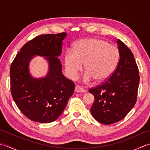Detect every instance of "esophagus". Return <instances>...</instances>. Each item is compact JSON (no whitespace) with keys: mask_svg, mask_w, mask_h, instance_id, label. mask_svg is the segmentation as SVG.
<instances>
[{"mask_svg":"<svg viewBox=\"0 0 150 150\" xmlns=\"http://www.w3.org/2000/svg\"><path fill=\"white\" fill-rule=\"evenodd\" d=\"M75 91L77 92V93H83V92H85V90L84 88L79 86H76L75 88Z\"/></svg>","mask_w":150,"mask_h":150,"instance_id":"esophagus-1","label":"esophagus"}]
</instances>
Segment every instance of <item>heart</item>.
Listing matches in <instances>:
<instances>
[{
  "mask_svg": "<svg viewBox=\"0 0 150 150\" xmlns=\"http://www.w3.org/2000/svg\"><path fill=\"white\" fill-rule=\"evenodd\" d=\"M120 59L118 47L106 40L86 38L78 40L65 54L64 64L67 73L75 79L84 64L86 81L95 79L97 82L107 81L117 68Z\"/></svg>",
  "mask_w": 150,
  "mask_h": 150,
  "instance_id": "1",
  "label": "heart"
}]
</instances>
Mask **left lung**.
I'll use <instances>...</instances> for the list:
<instances>
[{"mask_svg":"<svg viewBox=\"0 0 150 150\" xmlns=\"http://www.w3.org/2000/svg\"><path fill=\"white\" fill-rule=\"evenodd\" d=\"M117 43L120 52L117 68L107 81L89 90L95 97L90 109L92 115L106 125L123 119L134 106L140 80L132 51L120 40Z\"/></svg>","mask_w":150,"mask_h":150,"instance_id":"1","label":"left lung"}]
</instances>
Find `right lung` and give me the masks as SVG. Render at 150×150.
<instances>
[{
  "label": "right lung",
  "mask_w": 150,
  "mask_h": 150,
  "mask_svg": "<svg viewBox=\"0 0 150 150\" xmlns=\"http://www.w3.org/2000/svg\"><path fill=\"white\" fill-rule=\"evenodd\" d=\"M66 33L40 35L25 44L10 67L11 93L18 109L35 122L49 123L61 115L75 90V84L62 73L58 58ZM35 55L46 56L49 71L44 78L35 79L28 64Z\"/></svg>",
  "instance_id": "obj_1"
}]
</instances>
